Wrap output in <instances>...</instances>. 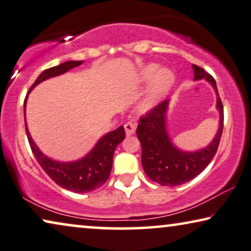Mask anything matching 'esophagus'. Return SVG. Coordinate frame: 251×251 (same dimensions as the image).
<instances>
[{
  "mask_svg": "<svg viewBox=\"0 0 251 251\" xmlns=\"http://www.w3.org/2000/svg\"><path fill=\"white\" fill-rule=\"evenodd\" d=\"M136 126H137L136 123H133V122L126 123V124L124 125V127H125V130H126L127 135H132V134L135 132Z\"/></svg>",
  "mask_w": 251,
  "mask_h": 251,
  "instance_id": "1",
  "label": "esophagus"
}]
</instances>
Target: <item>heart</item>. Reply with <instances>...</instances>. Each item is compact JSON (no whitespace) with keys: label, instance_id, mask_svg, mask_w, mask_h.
Returning a JSON list of instances; mask_svg holds the SVG:
<instances>
[{"label":"heart","instance_id":"b5f03b06","mask_svg":"<svg viewBox=\"0 0 251 251\" xmlns=\"http://www.w3.org/2000/svg\"><path fill=\"white\" fill-rule=\"evenodd\" d=\"M159 69L158 65L151 63L142 68L140 73V80L142 83L151 82L148 99L144 102V107H150L154 102L167 93L174 83V74L169 69Z\"/></svg>","mask_w":251,"mask_h":251}]
</instances>
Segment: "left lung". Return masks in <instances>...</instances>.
<instances>
[{"instance_id":"8db88e82","label":"left lung","mask_w":251,"mask_h":251,"mask_svg":"<svg viewBox=\"0 0 251 251\" xmlns=\"http://www.w3.org/2000/svg\"><path fill=\"white\" fill-rule=\"evenodd\" d=\"M195 79L206 78L216 91L217 109L220 110V127L209 146L196 152H186L173 146L166 130V111L168 100L140 117L136 128L137 139L142 147V166L151 181L162 186L184 184L199 175L209 165L217 152L224 126L223 103L218 95L214 77L199 66L193 65Z\"/></svg>"}]
</instances>
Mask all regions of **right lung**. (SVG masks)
Returning a JSON list of instances; mask_svg holds the SVG:
<instances>
[{"mask_svg":"<svg viewBox=\"0 0 251 251\" xmlns=\"http://www.w3.org/2000/svg\"><path fill=\"white\" fill-rule=\"evenodd\" d=\"M82 63L83 61H67L59 66L45 69L30 86L29 92L43 80L65 74L69 69L75 68ZM28 93L25 98L24 111H26ZM25 126H26V134L30 149L43 171L50 176L52 181H54L61 188L77 193L93 191L107 182L111 172L115 149L125 139V129L124 127L121 126L117 129L102 136L99 142L95 144L93 150L82 159L73 162H59L44 156L36 147L28 132L26 117H25Z\"/></svg>","mask_w":251,"mask_h":251,"instance_id":"1","label":"right lung"}]
</instances>
